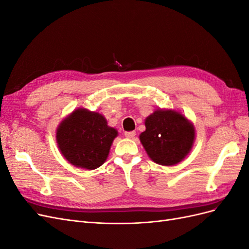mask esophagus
Wrapping results in <instances>:
<instances>
[{
    "label": "esophagus",
    "mask_w": 249,
    "mask_h": 249,
    "mask_svg": "<svg viewBox=\"0 0 249 249\" xmlns=\"http://www.w3.org/2000/svg\"><path fill=\"white\" fill-rule=\"evenodd\" d=\"M124 136H125L126 138H129V139H133L135 136H136V132H135V131L125 132V133H124Z\"/></svg>",
    "instance_id": "34e87169"
}]
</instances>
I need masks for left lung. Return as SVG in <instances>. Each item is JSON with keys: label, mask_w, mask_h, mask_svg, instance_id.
<instances>
[{"label": "left lung", "mask_w": 249, "mask_h": 249, "mask_svg": "<svg viewBox=\"0 0 249 249\" xmlns=\"http://www.w3.org/2000/svg\"><path fill=\"white\" fill-rule=\"evenodd\" d=\"M145 131L139 135L141 144L155 163L173 166L190 153L195 141V127L182 113L158 109L145 118Z\"/></svg>", "instance_id": "left-lung-1"}]
</instances>
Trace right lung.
Here are the masks:
<instances>
[{
  "label": "right lung",
  "instance_id": "add662e5",
  "mask_svg": "<svg viewBox=\"0 0 249 249\" xmlns=\"http://www.w3.org/2000/svg\"><path fill=\"white\" fill-rule=\"evenodd\" d=\"M117 135L101 113L78 108L59 124L56 141L60 153L71 165L93 170L106 162Z\"/></svg>",
  "mask_w": 249,
  "mask_h": 249
}]
</instances>
